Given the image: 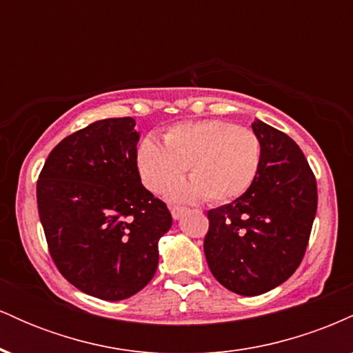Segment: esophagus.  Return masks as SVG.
<instances>
[{
  "instance_id": "1",
  "label": "esophagus",
  "mask_w": 353,
  "mask_h": 353,
  "mask_svg": "<svg viewBox=\"0 0 353 353\" xmlns=\"http://www.w3.org/2000/svg\"><path fill=\"white\" fill-rule=\"evenodd\" d=\"M169 210H171L174 219H181L182 214H184L188 209L181 208V205H169Z\"/></svg>"
}]
</instances>
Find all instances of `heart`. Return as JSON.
Masks as SVG:
<instances>
[{"mask_svg": "<svg viewBox=\"0 0 353 353\" xmlns=\"http://www.w3.org/2000/svg\"><path fill=\"white\" fill-rule=\"evenodd\" d=\"M261 157V141L254 131L229 121L202 119L169 128L164 145L145 137L137 148L136 163L151 192H163L188 167L191 179L168 185V199L229 202L252 185Z\"/></svg>", "mask_w": 353, "mask_h": 353, "instance_id": "heart-1", "label": "heart"}]
</instances>
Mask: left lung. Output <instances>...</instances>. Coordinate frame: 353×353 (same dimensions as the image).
<instances>
[{
  "label": "left lung",
  "mask_w": 353,
  "mask_h": 353,
  "mask_svg": "<svg viewBox=\"0 0 353 353\" xmlns=\"http://www.w3.org/2000/svg\"><path fill=\"white\" fill-rule=\"evenodd\" d=\"M261 168L252 185L208 212L204 254L219 283L239 295H261L301 265L317 212V182L289 136L255 119Z\"/></svg>",
  "instance_id": "1"
}]
</instances>
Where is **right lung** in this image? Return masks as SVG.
Instances as JSON below:
<instances>
[{"label":"right lung","mask_w":353,"mask_h":353,"mask_svg":"<svg viewBox=\"0 0 353 353\" xmlns=\"http://www.w3.org/2000/svg\"><path fill=\"white\" fill-rule=\"evenodd\" d=\"M139 137L132 117L96 121L52 149L36 185L56 267L103 301H124L151 282L172 225L164 202L141 184Z\"/></svg>","instance_id":"add662e5"}]
</instances>
